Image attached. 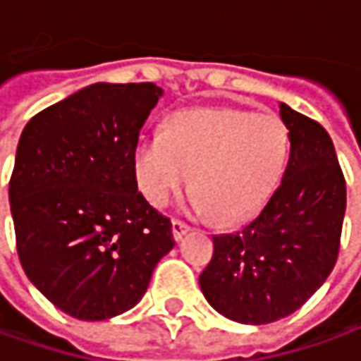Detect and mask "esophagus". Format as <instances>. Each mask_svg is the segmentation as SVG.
<instances>
[{
    "instance_id": "1",
    "label": "esophagus",
    "mask_w": 361,
    "mask_h": 361,
    "mask_svg": "<svg viewBox=\"0 0 361 361\" xmlns=\"http://www.w3.org/2000/svg\"><path fill=\"white\" fill-rule=\"evenodd\" d=\"M190 230H192V228H190L185 221H181V219H173V221H171V231H173V238H176L178 242H180L181 238H183Z\"/></svg>"
}]
</instances>
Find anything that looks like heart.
I'll return each mask as SVG.
<instances>
[{
	"label": "heart",
	"mask_w": 361,
	"mask_h": 361,
	"mask_svg": "<svg viewBox=\"0 0 361 361\" xmlns=\"http://www.w3.org/2000/svg\"><path fill=\"white\" fill-rule=\"evenodd\" d=\"M288 157L290 133L278 116L209 107L180 111L168 130L142 135L133 169L149 204L169 205L193 176L197 212L219 226H240L267 204Z\"/></svg>",
	"instance_id": "obj_1"
}]
</instances>
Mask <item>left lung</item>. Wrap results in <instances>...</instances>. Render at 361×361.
<instances>
[{
  "mask_svg": "<svg viewBox=\"0 0 361 361\" xmlns=\"http://www.w3.org/2000/svg\"><path fill=\"white\" fill-rule=\"evenodd\" d=\"M280 118L290 159L278 190L242 230L214 235L200 276L216 312L252 326L293 314L328 280L345 214V180L328 131L286 104Z\"/></svg>",
  "mask_w": 361,
  "mask_h": 361,
  "instance_id": "left-lung-1",
  "label": "left lung"
}]
</instances>
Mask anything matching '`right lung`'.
<instances>
[{
    "instance_id": "obj_1",
    "label": "right lung",
    "mask_w": 361,
    "mask_h": 361,
    "mask_svg": "<svg viewBox=\"0 0 361 361\" xmlns=\"http://www.w3.org/2000/svg\"><path fill=\"white\" fill-rule=\"evenodd\" d=\"M156 83H94L33 116L9 180L19 262L51 304L97 322L143 298L176 245L137 190L133 152Z\"/></svg>"
}]
</instances>
